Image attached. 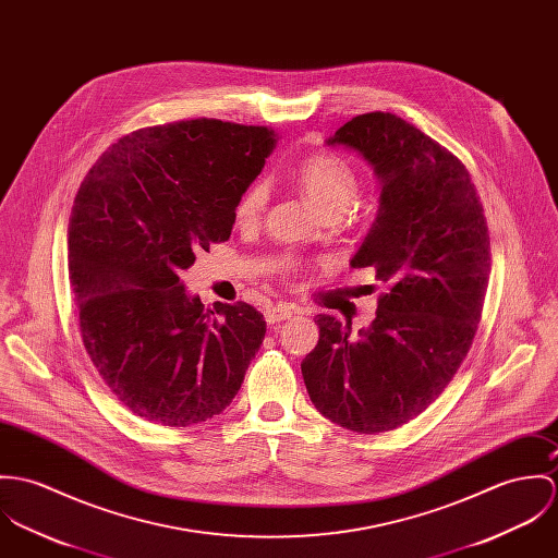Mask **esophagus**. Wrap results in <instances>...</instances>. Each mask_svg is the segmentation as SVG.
Instances as JSON below:
<instances>
[{
  "label": "esophagus",
  "instance_id": "1",
  "mask_svg": "<svg viewBox=\"0 0 558 558\" xmlns=\"http://www.w3.org/2000/svg\"><path fill=\"white\" fill-rule=\"evenodd\" d=\"M295 314V306L289 304H271L265 308V320L267 323H280L284 318H291Z\"/></svg>",
  "mask_w": 558,
  "mask_h": 558
}]
</instances>
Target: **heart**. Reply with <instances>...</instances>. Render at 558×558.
<instances>
[{
	"instance_id": "obj_1",
	"label": "heart",
	"mask_w": 558,
	"mask_h": 558,
	"mask_svg": "<svg viewBox=\"0 0 558 558\" xmlns=\"http://www.w3.org/2000/svg\"><path fill=\"white\" fill-rule=\"evenodd\" d=\"M298 182L306 192L310 203L323 214L327 209L344 211L347 205L353 201L357 190V175L355 169L336 154H314L306 158L298 169ZM267 201V190L263 184L252 186L240 196L235 205L238 222L246 225L254 222L263 205Z\"/></svg>"
}]
</instances>
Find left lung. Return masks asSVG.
I'll list each match as a JSON object with an SVG mask.
<instances>
[{
	"instance_id": "8db88e82",
	"label": "left lung",
	"mask_w": 558,
	"mask_h": 558,
	"mask_svg": "<svg viewBox=\"0 0 558 558\" xmlns=\"http://www.w3.org/2000/svg\"><path fill=\"white\" fill-rule=\"evenodd\" d=\"M325 143L357 151L378 180L376 220L351 267H374L387 293L357 336L318 314L302 374L323 417L387 433L433 404L473 344L490 276L488 225L464 165L402 118L357 116Z\"/></svg>"
}]
</instances>
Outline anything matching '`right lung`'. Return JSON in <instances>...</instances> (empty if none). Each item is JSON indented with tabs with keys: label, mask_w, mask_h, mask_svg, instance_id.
<instances>
[{
	"label": "right lung",
	"mask_w": 558,
	"mask_h": 558,
	"mask_svg": "<svg viewBox=\"0 0 558 558\" xmlns=\"http://www.w3.org/2000/svg\"><path fill=\"white\" fill-rule=\"evenodd\" d=\"M274 130L220 120L156 125L113 143L76 192L68 274L83 344L134 415L186 428L222 413L265 338L250 304L205 310L180 282L227 242Z\"/></svg>",
	"instance_id": "1"
}]
</instances>
